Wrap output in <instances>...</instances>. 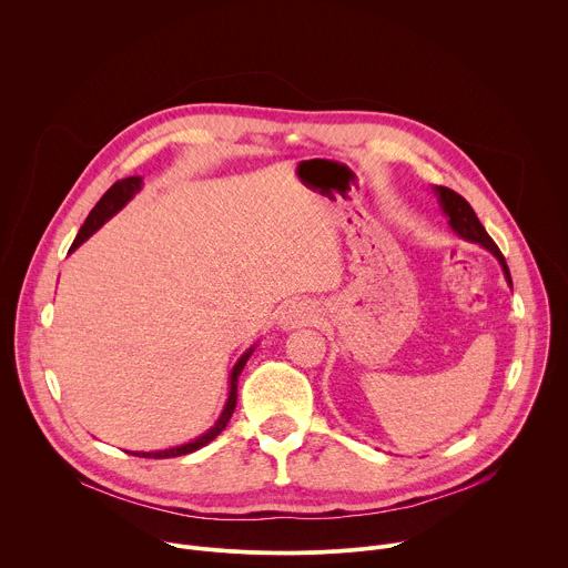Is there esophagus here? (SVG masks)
<instances>
[{
  "label": "esophagus",
  "mask_w": 568,
  "mask_h": 568,
  "mask_svg": "<svg viewBox=\"0 0 568 568\" xmlns=\"http://www.w3.org/2000/svg\"><path fill=\"white\" fill-rule=\"evenodd\" d=\"M316 318V310L310 301H290L285 305V310L281 312V326L283 328H298V326H307L310 321Z\"/></svg>",
  "instance_id": "obj_1"
}]
</instances>
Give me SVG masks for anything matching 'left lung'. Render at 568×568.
<instances>
[{
	"mask_svg": "<svg viewBox=\"0 0 568 568\" xmlns=\"http://www.w3.org/2000/svg\"><path fill=\"white\" fill-rule=\"evenodd\" d=\"M436 193L440 195V204H443L445 213L449 215L452 229H454L460 237L471 240V242H478V245H483V247H488V250L499 258V263H501V267H504V274H506V278H508V283H510V270H508V265H506L504 254L499 252V247L495 245V240L488 235V231H485L483 224L478 222V217H476L474 209L469 206V202H467L463 195H458L456 191L447 189V186H438Z\"/></svg>",
	"mask_w": 568,
	"mask_h": 568,
	"instance_id": "1",
	"label": "left lung"
}]
</instances>
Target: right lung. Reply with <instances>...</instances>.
Instances as JSON below:
<instances>
[{
  "instance_id": "obj_1",
  "label": "right lung",
  "mask_w": 568,
  "mask_h": 568,
  "mask_svg": "<svg viewBox=\"0 0 568 568\" xmlns=\"http://www.w3.org/2000/svg\"><path fill=\"white\" fill-rule=\"evenodd\" d=\"M139 189H141V178H125V180L114 182V184L108 189V193L97 202V206H94L92 213L88 215L85 224L80 226V231H78V235H75V240H73V245H71L69 252H73V250L80 245V242H85V240H88L105 220H110ZM252 353H254V348H250L245 355H242V357L237 359V364L233 366V371H231V390H229V399H226V407H224L220 420L215 423V427H211L204 436H200L197 440H193V443H189V445L173 447V449H164V452H136L134 456H141V458H175V456L191 454V452L204 447L206 443H211V440L226 427V423H229L231 416H233L235 399H237V375L242 373V368H245V364H247V359H250Z\"/></svg>"
}]
</instances>
